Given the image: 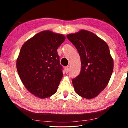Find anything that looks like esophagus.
<instances>
[{
    "label": "esophagus",
    "mask_w": 128,
    "mask_h": 128,
    "mask_svg": "<svg viewBox=\"0 0 128 128\" xmlns=\"http://www.w3.org/2000/svg\"><path fill=\"white\" fill-rule=\"evenodd\" d=\"M64 69H65V72H66V73H68V72H69V66H66V67H65V68H64Z\"/></svg>",
    "instance_id": "1"
}]
</instances>
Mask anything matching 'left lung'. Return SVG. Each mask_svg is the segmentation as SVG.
I'll use <instances>...</instances> for the list:
<instances>
[{"label": "left lung", "instance_id": "1", "mask_svg": "<svg viewBox=\"0 0 128 128\" xmlns=\"http://www.w3.org/2000/svg\"><path fill=\"white\" fill-rule=\"evenodd\" d=\"M66 37L81 58V72L72 79L76 92L86 99L94 98L107 86L113 72L109 47L104 41L87 30L68 34Z\"/></svg>", "mask_w": 128, "mask_h": 128}]
</instances>
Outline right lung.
Segmentation results:
<instances>
[{"label": "right lung", "instance_id": "obj_1", "mask_svg": "<svg viewBox=\"0 0 128 128\" xmlns=\"http://www.w3.org/2000/svg\"><path fill=\"white\" fill-rule=\"evenodd\" d=\"M66 40L62 34L41 32L27 40L21 48L16 67L28 90L40 98L58 90L63 73L57 50Z\"/></svg>", "mask_w": 128, "mask_h": 128}]
</instances>
